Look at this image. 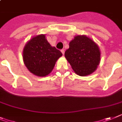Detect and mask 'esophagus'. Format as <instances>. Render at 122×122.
<instances>
[{"label": "esophagus", "instance_id": "1", "mask_svg": "<svg viewBox=\"0 0 122 122\" xmlns=\"http://www.w3.org/2000/svg\"><path fill=\"white\" fill-rule=\"evenodd\" d=\"M61 52L62 53V54H63V55H64V53H65V50L63 49L61 50Z\"/></svg>", "mask_w": 122, "mask_h": 122}]
</instances>
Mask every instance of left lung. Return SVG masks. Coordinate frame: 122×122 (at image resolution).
Instances as JSON below:
<instances>
[{"label":"left lung","instance_id":"obj_1","mask_svg":"<svg viewBox=\"0 0 122 122\" xmlns=\"http://www.w3.org/2000/svg\"><path fill=\"white\" fill-rule=\"evenodd\" d=\"M65 57L76 74L89 75L96 70L101 60L98 46L85 35H78L69 43Z\"/></svg>","mask_w":122,"mask_h":122}]
</instances>
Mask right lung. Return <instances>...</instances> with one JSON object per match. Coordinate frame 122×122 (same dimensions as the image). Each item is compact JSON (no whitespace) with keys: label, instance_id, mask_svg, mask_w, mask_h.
Here are the masks:
<instances>
[{"label":"right lung","instance_id":"right-lung-1","mask_svg":"<svg viewBox=\"0 0 122 122\" xmlns=\"http://www.w3.org/2000/svg\"><path fill=\"white\" fill-rule=\"evenodd\" d=\"M62 52L52 47L44 34L33 37L26 44L23 52L25 66L34 75L46 76L52 71Z\"/></svg>","mask_w":122,"mask_h":122}]
</instances>
